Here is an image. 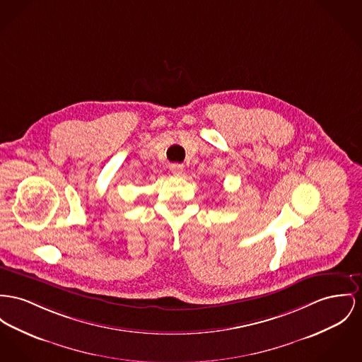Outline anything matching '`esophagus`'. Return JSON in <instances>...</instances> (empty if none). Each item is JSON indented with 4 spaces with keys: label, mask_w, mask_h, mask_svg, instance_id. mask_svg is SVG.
<instances>
[{
    "label": "esophagus",
    "mask_w": 362,
    "mask_h": 362,
    "mask_svg": "<svg viewBox=\"0 0 362 362\" xmlns=\"http://www.w3.org/2000/svg\"><path fill=\"white\" fill-rule=\"evenodd\" d=\"M182 170H184V166H182V165H178V163L170 166V171H171L174 175H180V174L182 173Z\"/></svg>",
    "instance_id": "obj_1"
}]
</instances>
